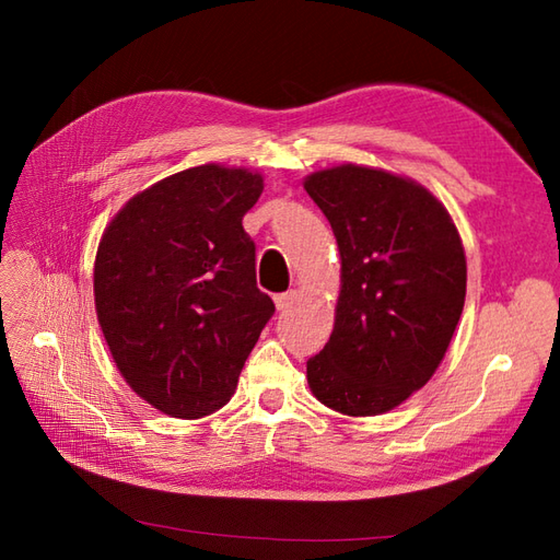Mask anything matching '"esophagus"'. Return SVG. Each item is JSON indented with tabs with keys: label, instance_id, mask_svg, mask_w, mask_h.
Here are the masks:
<instances>
[{
	"label": "esophagus",
	"instance_id": "34e87169",
	"mask_svg": "<svg viewBox=\"0 0 560 560\" xmlns=\"http://www.w3.org/2000/svg\"><path fill=\"white\" fill-rule=\"evenodd\" d=\"M299 301V291H287V293H279V295H273V303H277V311H289V307Z\"/></svg>",
	"mask_w": 560,
	"mask_h": 560
}]
</instances>
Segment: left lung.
Wrapping results in <instances>:
<instances>
[{"label": "left lung", "mask_w": 560, "mask_h": 560, "mask_svg": "<svg viewBox=\"0 0 560 560\" xmlns=\"http://www.w3.org/2000/svg\"><path fill=\"white\" fill-rule=\"evenodd\" d=\"M305 189L341 255L335 331L307 359V383L339 413L389 411L431 380L459 323V233L428 189L385 171L339 165Z\"/></svg>", "instance_id": "obj_1"}]
</instances>
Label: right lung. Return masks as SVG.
<instances>
[{
  "label": "right lung",
  "instance_id": "right-lung-1",
  "mask_svg": "<svg viewBox=\"0 0 560 560\" xmlns=\"http://www.w3.org/2000/svg\"><path fill=\"white\" fill-rule=\"evenodd\" d=\"M265 180L199 165L129 199L103 233L96 313L122 377L151 407L201 419L233 397L273 315L243 217Z\"/></svg>",
  "mask_w": 560,
  "mask_h": 560
}]
</instances>
